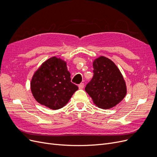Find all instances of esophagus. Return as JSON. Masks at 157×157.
Wrapping results in <instances>:
<instances>
[{
    "instance_id": "obj_1",
    "label": "esophagus",
    "mask_w": 157,
    "mask_h": 157,
    "mask_svg": "<svg viewBox=\"0 0 157 157\" xmlns=\"http://www.w3.org/2000/svg\"><path fill=\"white\" fill-rule=\"evenodd\" d=\"M84 87V83H80V84L78 85V88H79L80 89H83Z\"/></svg>"
}]
</instances>
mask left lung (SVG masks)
<instances>
[{"mask_svg":"<svg viewBox=\"0 0 157 157\" xmlns=\"http://www.w3.org/2000/svg\"><path fill=\"white\" fill-rule=\"evenodd\" d=\"M93 65L94 75L85 90L98 107L113 108L126 94V83L122 74L114 63L104 56L96 59Z\"/></svg>","mask_w":157,"mask_h":157,"instance_id":"left-lung-1","label":"left lung"}]
</instances>
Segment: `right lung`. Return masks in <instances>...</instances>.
<instances>
[{
    "label": "right lung",
    "mask_w": 157,
    "mask_h": 157,
    "mask_svg": "<svg viewBox=\"0 0 157 157\" xmlns=\"http://www.w3.org/2000/svg\"><path fill=\"white\" fill-rule=\"evenodd\" d=\"M70 76L66 63L61 59L52 57L47 59L32 78L31 89L34 98L52 110L63 107L78 89L71 82Z\"/></svg>",
    "instance_id": "obj_1"
}]
</instances>
